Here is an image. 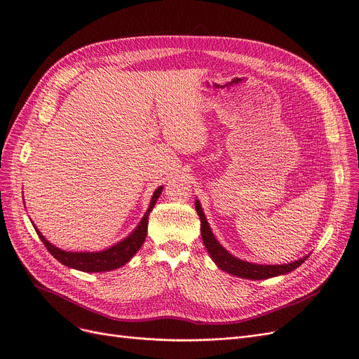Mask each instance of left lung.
<instances>
[{
    "label": "left lung",
    "mask_w": 359,
    "mask_h": 359,
    "mask_svg": "<svg viewBox=\"0 0 359 359\" xmlns=\"http://www.w3.org/2000/svg\"><path fill=\"white\" fill-rule=\"evenodd\" d=\"M196 210L197 215L201 222V239L203 243L208 252V255L212 257L215 264L224 272L231 273V276H236L239 278H246V280H266L272 277H278V276H285V273L297 269L307 258L309 255L292 261L288 264L283 265H266V264H255V262H248L243 259H239L230 254L229 250H226L216 236L213 235L212 229H210V224L203 213V208L198 200H196Z\"/></svg>",
    "instance_id": "8db88e82"
}]
</instances>
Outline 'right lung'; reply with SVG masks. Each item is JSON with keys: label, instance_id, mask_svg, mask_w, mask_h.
Masks as SVG:
<instances>
[{"label": "right lung", "instance_id": "1", "mask_svg": "<svg viewBox=\"0 0 359 359\" xmlns=\"http://www.w3.org/2000/svg\"><path fill=\"white\" fill-rule=\"evenodd\" d=\"M163 187H158L155 189V193L151 198L149 207H147L144 216L139 222V224L135 227V230L129 236H126L123 241L114 243L113 246L102 249L98 252H72V250H63L55 245H52L46 238L41 235V231L34 226L36 233L39 235L40 241L43 242L46 249L50 252V254L65 266L82 271V272H107L117 269L123 266L124 264H128L135 255L136 252L142 248L146 233H147V219H149V215L152 212V208L155 207L159 196L162 194ZM33 223V222H32Z\"/></svg>", "mask_w": 359, "mask_h": 359}]
</instances>
